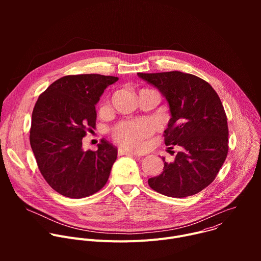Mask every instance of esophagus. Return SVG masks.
I'll return each instance as SVG.
<instances>
[{
	"label": "esophagus",
	"mask_w": 261,
	"mask_h": 261,
	"mask_svg": "<svg viewBox=\"0 0 261 261\" xmlns=\"http://www.w3.org/2000/svg\"><path fill=\"white\" fill-rule=\"evenodd\" d=\"M119 155H130V156H136L137 155L133 152H130L128 150H125V148H119Z\"/></svg>",
	"instance_id": "1"
}]
</instances>
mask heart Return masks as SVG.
<instances>
[{
  "instance_id": "b5f03b06",
  "label": "heart",
  "mask_w": 261,
  "mask_h": 261,
  "mask_svg": "<svg viewBox=\"0 0 261 261\" xmlns=\"http://www.w3.org/2000/svg\"><path fill=\"white\" fill-rule=\"evenodd\" d=\"M152 131L153 128L150 122L135 120L118 124L111 131V135L123 146L137 150L140 148L142 141L152 134Z\"/></svg>"
}]
</instances>
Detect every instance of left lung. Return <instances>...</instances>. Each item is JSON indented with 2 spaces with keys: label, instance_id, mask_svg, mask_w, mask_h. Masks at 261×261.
Returning <instances> with one entry per match:
<instances>
[{
  "label": "left lung",
  "instance_id": "obj_1",
  "mask_svg": "<svg viewBox=\"0 0 261 261\" xmlns=\"http://www.w3.org/2000/svg\"><path fill=\"white\" fill-rule=\"evenodd\" d=\"M156 87L169 104L171 118L164 131L166 145H178L172 163L148 178L158 193L181 198L194 195L216 178L228 153V126L224 107L212 86L179 71L137 73ZM173 148V146H170Z\"/></svg>",
  "mask_w": 261,
  "mask_h": 261
}]
</instances>
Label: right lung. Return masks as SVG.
<instances>
[{
    "label": "right lung",
    "mask_w": 261,
    "mask_h": 261,
    "mask_svg": "<svg viewBox=\"0 0 261 261\" xmlns=\"http://www.w3.org/2000/svg\"><path fill=\"white\" fill-rule=\"evenodd\" d=\"M119 79L101 74L66 75L37 100L30 143L37 165L63 196L84 198L101 190L117 160L118 148L101 139L97 151H85L83 138L96 128V103Z\"/></svg>",
    "instance_id": "right-lung-1"
}]
</instances>
